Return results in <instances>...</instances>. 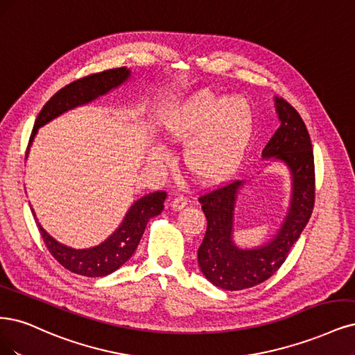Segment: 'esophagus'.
Segmentation results:
<instances>
[{
  "label": "esophagus",
  "mask_w": 355,
  "mask_h": 355,
  "mask_svg": "<svg viewBox=\"0 0 355 355\" xmlns=\"http://www.w3.org/2000/svg\"><path fill=\"white\" fill-rule=\"evenodd\" d=\"M187 204H188V198L185 197V195H178V197L172 201L173 210H180V209H183V207H185Z\"/></svg>",
  "instance_id": "1"
}]
</instances>
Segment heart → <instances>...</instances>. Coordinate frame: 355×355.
Segmentation results:
<instances>
[{
	"mask_svg": "<svg viewBox=\"0 0 355 355\" xmlns=\"http://www.w3.org/2000/svg\"><path fill=\"white\" fill-rule=\"evenodd\" d=\"M166 135L186 142L185 163L201 180H216L236 167L254 130L248 101L218 98L211 92L192 95L164 121Z\"/></svg>",
	"mask_w": 355,
	"mask_h": 355,
	"instance_id": "obj_1",
	"label": "heart"
}]
</instances>
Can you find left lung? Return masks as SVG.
<instances>
[{"label": "left lung", "mask_w": 355, "mask_h": 355, "mask_svg": "<svg viewBox=\"0 0 355 355\" xmlns=\"http://www.w3.org/2000/svg\"><path fill=\"white\" fill-rule=\"evenodd\" d=\"M276 112L280 126L264 146L263 157L282 160L292 173L291 207L277 235L255 250H239L234 245V209L241 180L225 182L198 197L207 217L198 264L213 285L226 291L252 288L273 276L285 263L314 209L315 172L309 130L286 100L276 98Z\"/></svg>", "instance_id": "left-lung-1"}]
</instances>
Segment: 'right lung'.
I'll return each mask as SVG.
<instances>
[{
  "label": "right lung",
  "mask_w": 355,
  "mask_h": 355,
  "mask_svg": "<svg viewBox=\"0 0 355 355\" xmlns=\"http://www.w3.org/2000/svg\"><path fill=\"white\" fill-rule=\"evenodd\" d=\"M129 73L130 71L126 67L91 73V75L73 80L71 83L66 85L64 88L57 91L45 103L38 117H36L29 138V145L36 130L45 125L46 121H50L51 119L67 112V110L73 107L89 103L96 96L119 87L121 82H125L129 78ZM166 198L167 192L164 191H155L145 195V197L130 207L123 223L120 225V227L112 236L103 242L101 245L89 250H73L67 248L66 245H61V243L46 234L38 222L36 223H38V230L45 242V247L61 266L76 275L100 277L113 273L130 259L144 235L148 220L163 211Z\"/></svg>",
  "instance_id": "add662e5"
}]
</instances>
